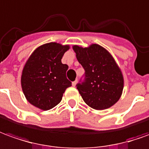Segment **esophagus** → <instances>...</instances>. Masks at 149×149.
I'll return each instance as SVG.
<instances>
[{
	"label": "esophagus",
	"instance_id": "1",
	"mask_svg": "<svg viewBox=\"0 0 149 149\" xmlns=\"http://www.w3.org/2000/svg\"><path fill=\"white\" fill-rule=\"evenodd\" d=\"M77 82H78V80H75V81H74V82H73L72 83V86H76V84H77Z\"/></svg>",
	"mask_w": 149,
	"mask_h": 149
}]
</instances>
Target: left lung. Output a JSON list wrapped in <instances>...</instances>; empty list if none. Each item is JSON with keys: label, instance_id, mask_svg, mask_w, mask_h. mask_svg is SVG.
Returning <instances> with one entry per match:
<instances>
[{"label": "left lung", "instance_id": "8db88e82", "mask_svg": "<svg viewBox=\"0 0 149 149\" xmlns=\"http://www.w3.org/2000/svg\"><path fill=\"white\" fill-rule=\"evenodd\" d=\"M73 49L85 70L84 81L77 84L84 102L95 110L113 106L123 92V77L112 55L98 44L73 46Z\"/></svg>", "mask_w": 149, "mask_h": 149}]
</instances>
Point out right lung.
<instances>
[{"label": "right lung", "instance_id": "right-lung-1", "mask_svg": "<svg viewBox=\"0 0 149 149\" xmlns=\"http://www.w3.org/2000/svg\"><path fill=\"white\" fill-rule=\"evenodd\" d=\"M69 49V45L46 43L31 54L24 66L21 78L23 93L29 103L41 110L58 105L71 86L66 76L68 66L61 61Z\"/></svg>", "mask_w": 149, "mask_h": 149}]
</instances>
